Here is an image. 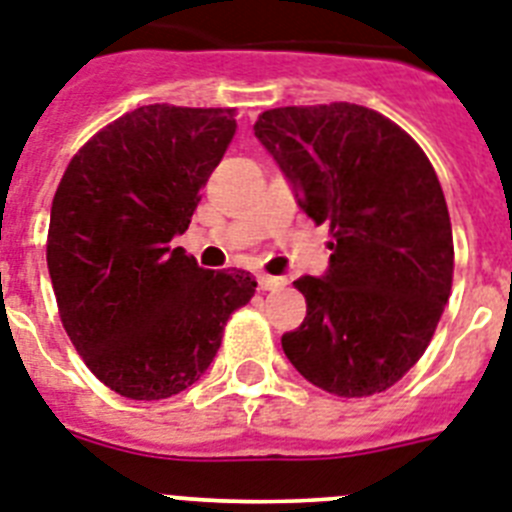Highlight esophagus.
<instances>
[{
    "mask_svg": "<svg viewBox=\"0 0 512 512\" xmlns=\"http://www.w3.org/2000/svg\"><path fill=\"white\" fill-rule=\"evenodd\" d=\"M257 284H260V289H263V292H276V289H281V286L286 284V278L260 273V276H257Z\"/></svg>",
    "mask_w": 512,
    "mask_h": 512,
    "instance_id": "1",
    "label": "esophagus"
}]
</instances>
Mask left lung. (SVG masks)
<instances>
[{
  "label": "left lung",
  "instance_id": "obj_1",
  "mask_svg": "<svg viewBox=\"0 0 512 512\" xmlns=\"http://www.w3.org/2000/svg\"><path fill=\"white\" fill-rule=\"evenodd\" d=\"M255 136L334 236L326 273L294 281L307 315L281 336L289 363L336 397L386 392L421 360L452 289L450 213L429 157L350 102L268 110Z\"/></svg>",
  "mask_w": 512,
  "mask_h": 512
}]
</instances>
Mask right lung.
Returning <instances> with one entry per match:
<instances>
[{
    "label": "right lung",
    "mask_w": 512,
    "mask_h": 512,
    "mask_svg": "<svg viewBox=\"0 0 512 512\" xmlns=\"http://www.w3.org/2000/svg\"><path fill=\"white\" fill-rule=\"evenodd\" d=\"M234 134V110L136 107L86 141L57 186L47 265L62 326L120 397L189 389L255 294L247 270L199 268L170 244Z\"/></svg>",
    "instance_id": "obj_1"
}]
</instances>
